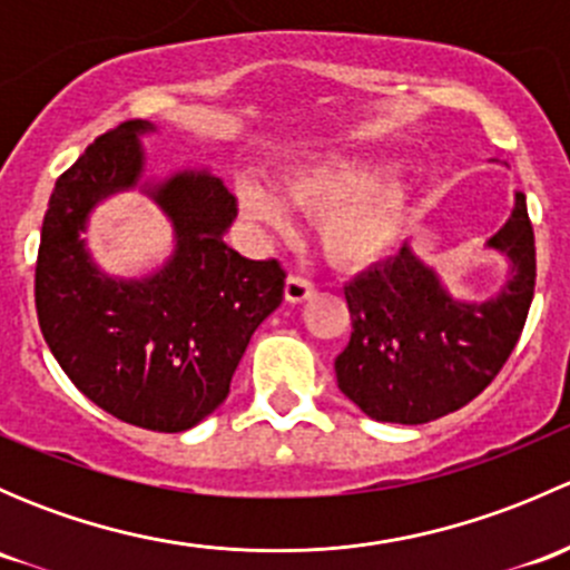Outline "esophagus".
<instances>
[{
  "label": "esophagus",
  "mask_w": 570,
  "mask_h": 570,
  "mask_svg": "<svg viewBox=\"0 0 570 570\" xmlns=\"http://www.w3.org/2000/svg\"><path fill=\"white\" fill-rule=\"evenodd\" d=\"M314 292H317V286L308 278H303V275H289V278H286L284 295L289 303H306L308 297H314Z\"/></svg>",
  "instance_id": "obj_1"
}]
</instances>
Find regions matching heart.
Returning <instances> with one entry per match:
<instances>
[{"mask_svg":"<svg viewBox=\"0 0 570 570\" xmlns=\"http://www.w3.org/2000/svg\"><path fill=\"white\" fill-rule=\"evenodd\" d=\"M386 163L353 154H327L286 176L281 202L262 184L239 187V206L253 220L289 228V210L320 220V243L333 264L370 267L396 248L416 204V187L389 176Z\"/></svg>","mask_w":570,"mask_h":570,"instance_id":"obj_1","label":"heart"}]
</instances>
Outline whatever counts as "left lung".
I'll return each mask as SVG.
<instances>
[{
  "label": "left lung",
  "mask_w": 570,
  "mask_h": 570,
  "mask_svg": "<svg viewBox=\"0 0 570 570\" xmlns=\"http://www.w3.org/2000/svg\"><path fill=\"white\" fill-rule=\"evenodd\" d=\"M510 275L488 301H458L411 245L344 286L353 333L336 383L377 422L424 424L469 405L513 353L534 295V234L524 193L488 239Z\"/></svg>",
  "instance_id": "left-lung-1"
}]
</instances>
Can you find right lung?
Instances as JSON below:
<instances>
[{
    "label": "right lung",
    "mask_w": 570,
    "mask_h": 570,
    "mask_svg": "<svg viewBox=\"0 0 570 570\" xmlns=\"http://www.w3.org/2000/svg\"><path fill=\"white\" fill-rule=\"evenodd\" d=\"M148 120L96 137L55 184L36 267L40 333L73 386L120 422L181 433L228 396L253 331L284 301L275 258L253 262L223 234L237 198L209 170L142 184L174 223V256L140 281L112 278L82 232L99 200L140 184Z\"/></svg>",
    "instance_id": "1"
}]
</instances>
